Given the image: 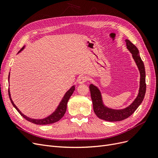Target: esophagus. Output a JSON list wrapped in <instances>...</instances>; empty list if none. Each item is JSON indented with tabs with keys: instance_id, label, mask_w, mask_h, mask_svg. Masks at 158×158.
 <instances>
[{
	"instance_id": "esophagus-1",
	"label": "esophagus",
	"mask_w": 158,
	"mask_h": 158,
	"mask_svg": "<svg viewBox=\"0 0 158 158\" xmlns=\"http://www.w3.org/2000/svg\"><path fill=\"white\" fill-rule=\"evenodd\" d=\"M87 81V77L85 76L81 75L79 76L77 79V83L79 84H83Z\"/></svg>"
}]
</instances>
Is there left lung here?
<instances>
[{"instance_id": "8db88e82", "label": "left lung", "mask_w": 158, "mask_h": 158, "mask_svg": "<svg viewBox=\"0 0 158 158\" xmlns=\"http://www.w3.org/2000/svg\"><path fill=\"white\" fill-rule=\"evenodd\" d=\"M127 48L132 55L136 65L138 68L140 74L139 88L138 94L134 101L127 107L120 110H115L108 107L103 103L102 92L98 86L94 84H90L89 89L93 102V107L95 115L99 119L107 121H119L127 119L131 115L137 110L144 99L146 84H145V70L143 62L141 60L139 50L130 40L125 39Z\"/></svg>"}]
</instances>
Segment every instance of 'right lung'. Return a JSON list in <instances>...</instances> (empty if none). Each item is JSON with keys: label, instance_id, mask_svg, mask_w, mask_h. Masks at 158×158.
<instances>
[{"label": "right lung", "instance_id": "right-lung-1", "mask_svg": "<svg viewBox=\"0 0 158 158\" xmlns=\"http://www.w3.org/2000/svg\"><path fill=\"white\" fill-rule=\"evenodd\" d=\"M25 48V46H24L21 48V49L19 51L18 54L20 53V52H21ZM9 77H10V73H9ZM75 85H73L65 93V94L64 95L63 98H62L61 101H60L59 104L58 105L57 107L56 108V110L53 112H52L51 115H49L43 119L31 118H29V117H27V115H25V114H23V113L19 110V108L15 106V104L14 103L13 99H12L11 95H10V89H9V96L10 100L12 104H13V107L17 110V111L19 113V114H21V116H23L25 119L30 121V122H31V123H33L37 124V125H48V124H51V123H53L55 122H57L58 121H59L64 116V114H65V112H66V110H67V102H68L69 99L70 97L73 94V92L75 91Z\"/></svg>", "mask_w": 158, "mask_h": 158}]
</instances>
